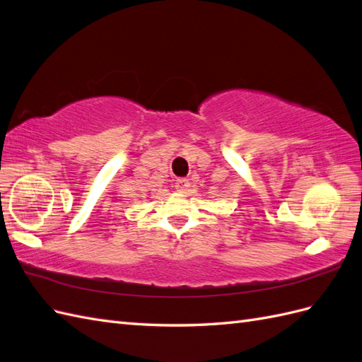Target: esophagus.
<instances>
[{"mask_svg":"<svg viewBox=\"0 0 362 362\" xmlns=\"http://www.w3.org/2000/svg\"><path fill=\"white\" fill-rule=\"evenodd\" d=\"M189 187H190V181L185 178H180V180H177V182H175V189H177L180 193L187 192Z\"/></svg>","mask_w":362,"mask_h":362,"instance_id":"obj_1","label":"esophagus"}]
</instances>
